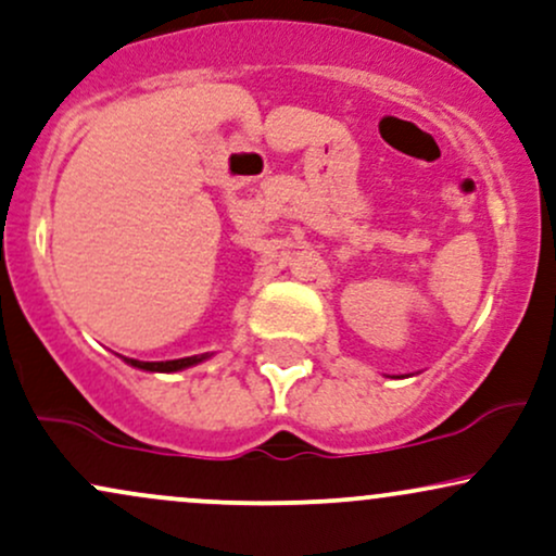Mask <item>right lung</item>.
I'll return each mask as SVG.
<instances>
[{
  "mask_svg": "<svg viewBox=\"0 0 556 556\" xmlns=\"http://www.w3.org/2000/svg\"><path fill=\"white\" fill-rule=\"evenodd\" d=\"M208 353L203 355H190V358H177V361H159V363H146V361H132V358H125L130 366L136 368H143V371H154V374H175V371H182V368H190L195 366V363L206 361Z\"/></svg>",
  "mask_w": 556,
  "mask_h": 556,
  "instance_id": "obj_1",
  "label": "right lung"
}]
</instances>
